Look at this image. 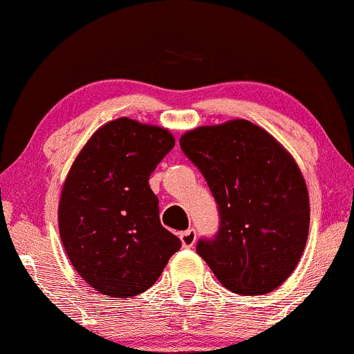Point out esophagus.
<instances>
[{"instance_id": "1", "label": "esophagus", "mask_w": 354, "mask_h": 354, "mask_svg": "<svg viewBox=\"0 0 354 354\" xmlns=\"http://www.w3.org/2000/svg\"><path fill=\"white\" fill-rule=\"evenodd\" d=\"M180 240H181V245H183L185 248H192L196 242V230H195V228H188V230L181 232Z\"/></svg>"}]
</instances>
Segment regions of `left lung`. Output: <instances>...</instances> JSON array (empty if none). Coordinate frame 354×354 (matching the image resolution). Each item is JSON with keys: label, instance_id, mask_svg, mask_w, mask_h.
<instances>
[{"label": "left lung", "instance_id": "left-lung-1", "mask_svg": "<svg viewBox=\"0 0 354 354\" xmlns=\"http://www.w3.org/2000/svg\"><path fill=\"white\" fill-rule=\"evenodd\" d=\"M180 146L218 205V232L196 243L198 255L232 292L277 289L296 269L309 232V193L297 162L245 119L196 127Z\"/></svg>", "mask_w": 354, "mask_h": 354}]
</instances>
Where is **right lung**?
Segmentation results:
<instances>
[{
    "mask_svg": "<svg viewBox=\"0 0 354 354\" xmlns=\"http://www.w3.org/2000/svg\"><path fill=\"white\" fill-rule=\"evenodd\" d=\"M174 147L165 127L120 118L92 134L70 168L58 230L70 262L107 297H133L158 281L181 242L159 221L149 176Z\"/></svg>",
    "mask_w": 354,
    "mask_h": 354,
    "instance_id": "add662e5",
    "label": "right lung"
}]
</instances>
